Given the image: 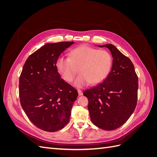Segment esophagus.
<instances>
[{"label":"esophagus","mask_w":157,"mask_h":157,"mask_svg":"<svg viewBox=\"0 0 157 157\" xmlns=\"http://www.w3.org/2000/svg\"><path fill=\"white\" fill-rule=\"evenodd\" d=\"M77 91H78V95H79V96H82V95L83 94L82 90H77Z\"/></svg>","instance_id":"34e87169"}]
</instances>
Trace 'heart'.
<instances>
[{
    "mask_svg": "<svg viewBox=\"0 0 157 157\" xmlns=\"http://www.w3.org/2000/svg\"><path fill=\"white\" fill-rule=\"evenodd\" d=\"M113 66V58L109 52L83 45L70 52L69 58L61 57L56 62V67L62 78L71 82L78 73L74 85L78 88L90 83L97 84L105 79Z\"/></svg>",
    "mask_w": 157,
    "mask_h": 157,
    "instance_id": "1",
    "label": "heart"
}]
</instances>
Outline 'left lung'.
Masks as SVG:
<instances>
[{
    "label": "left lung",
    "mask_w": 157,
    "mask_h": 157,
    "mask_svg": "<svg viewBox=\"0 0 157 157\" xmlns=\"http://www.w3.org/2000/svg\"><path fill=\"white\" fill-rule=\"evenodd\" d=\"M106 47L113 57V66L100 83L85 90L93 124L101 129L113 130L123 125L134 111L137 99L138 78L131 60L111 44Z\"/></svg>",
    "instance_id": "8db88e82"
}]
</instances>
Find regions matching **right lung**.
<instances>
[{
    "label": "right lung",
    "instance_id": "right-lung-1",
    "mask_svg": "<svg viewBox=\"0 0 157 157\" xmlns=\"http://www.w3.org/2000/svg\"><path fill=\"white\" fill-rule=\"evenodd\" d=\"M73 44L47 43L30 55L23 65L19 83L21 105L33 124L42 130L58 131L69 122L78 92L61 78L56 62Z\"/></svg>",
    "mask_w": 157,
    "mask_h": 157
}]
</instances>
